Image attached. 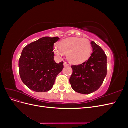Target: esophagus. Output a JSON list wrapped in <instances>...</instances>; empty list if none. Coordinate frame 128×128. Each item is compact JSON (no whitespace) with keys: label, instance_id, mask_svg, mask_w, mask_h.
<instances>
[{"label":"esophagus","instance_id":"1","mask_svg":"<svg viewBox=\"0 0 128 128\" xmlns=\"http://www.w3.org/2000/svg\"><path fill=\"white\" fill-rule=\"evenodd\" d=\"M64 66H69V64H68V63H67V62H64Z\"/></svg>","mask_w":128,"mask_h":128}]
</instances>
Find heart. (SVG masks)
<instances>
[{
  "mask_svg": "<svg viewBox=\"0 0 128 128\" xmlns=\"http://www.w3.org/2000/svg\"><path fill=\"white\" fill-rule=\"evenodd\" d=\"M54 52L62 56L67 53V58L70 62L79 64L84 62L90 56L91 45L86 38L72 37L61 40L59 47L54 48Z\"/></svg>",
  "mask_w": 128,
  "mask_h": 128,
  "instance_id": "1",
  "label": "heart"
}]
</instances>
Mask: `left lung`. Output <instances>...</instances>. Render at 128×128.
Here are the masks:
<instances>
[{
	"mask_svg": "<svg viewBox=\"0 0 128 128\" xmlns=\"http://www.w3.org/2000/svg\"><path fill=\"white\" fill-rule=\"evenodd\" d=\"M93 52L88 61L72 65L69 79L72 88L82 94H90L100 88L107 75V56L103 50L92 41Z\"/></svg>",
	"mask_w": 128,
	"mask_h": 128,
	"instance_id": "left-lung-1",
	"label": "left lung"
}]
</instances>
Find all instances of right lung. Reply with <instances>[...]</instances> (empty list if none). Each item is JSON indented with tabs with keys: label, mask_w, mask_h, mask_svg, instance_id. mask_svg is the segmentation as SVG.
I'll list each match as a JSON object with an SVG mask.
<instances>
[{
	"label": "right lung",
	"mask_w": 128,
	"mask_h": 128,
	"mask_svg": "<svg viewBox=\"0 0 128 128\" xmlns=\"http://www.w3.org/2000/svg\"><path fill=\"white\" fill-rule=\"evenodd\" d=\"M58 37H44L26 45L18 61L21 79L30 90L47 92L52 88L58 75L64 67V62L54 60V44Z\"/></svg>",
	"instance_id": "right-lung-1"
}]
</instances>
